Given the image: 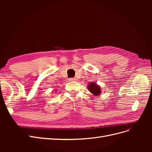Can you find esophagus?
<instances>
[{
	"mask_svg": "<svg viewBox=\"0 0 152 152\" xmlns=\"http://www.w3.org/2000/svg\"><path fill=\"white\" fill-rule=\"evenodd\" d=\"M76 79H73V78H70V79H68V80L69 81H74V80H75Z\"/></svg>",
	"mask_w": 152,
	"mask_h": 152,
	"instance_id": "esophagus-1",
	"label": "esophagus"
}]
</instances>
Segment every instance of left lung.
<instances>
[{"label":"left lung","mask_w":152,"mask_h":152,"mask_svg":"<svg viewBox=\"0 0 152 152\" xmlns=\"http://www.w3.org/2000/svg\"><path fill=\"white\" fill-rule=\"evenodd\" d=\"M87 87H88L89 91L94 96H98L102 93V89H101L100 86L96 84V82H91L87 86Z\"/></svg>","instance_id":"8db88e82"}]
</instances>
